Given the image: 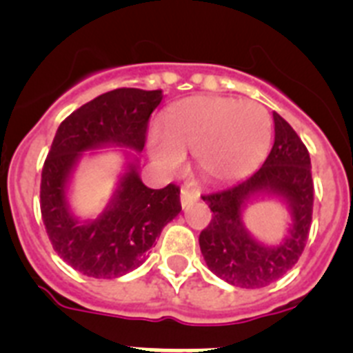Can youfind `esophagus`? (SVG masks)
I'll use <instances>...</instances> for the list:
<instances>
[{
  "mask_svg": "<svg viewBox=\"0 0 353 353\" xmlns=\"http://www.w3.org/2000/svg\"><path fill=\"white\" fill-rule=\"evenodd\" d=\"M196 199H199V193L196 192H192V190L188 188L181 190V205H183V208H188V205L193 204Z\"/></svg>",
  "mask_w": 353,
  "mask_h": 353,
  "instance_id": "obj_1",
  "label": "esophagus"
}]
</instances>
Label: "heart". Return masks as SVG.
Segmentation results:
<instances>
[{
    "instance_id": "1",
    "label": "heart",
    "mask_w": 353,
    "mask_h": 353,
    "mask_svg": "<svg viewBox=\"0 0 353 353\" xmlns=\"http://www.w3.org/2000/svg\"><path fill=\"white\" fill-rule=\"evenodd\" d=\"M271 137V116L256 101L195 97L167 110L165 130L149 128L148 149L151 158L169 170L183 165L184 151H193L200 172L225 181L255 169L268 153Z\"/></svg>"
}]
</instances>
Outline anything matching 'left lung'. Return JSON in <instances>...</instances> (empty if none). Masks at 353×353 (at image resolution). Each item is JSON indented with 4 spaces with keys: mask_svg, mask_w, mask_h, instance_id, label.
<instances>
[{
    "mask_svg": "<svg viewBox=\"0 0 353 353\" xmlns=\"http://www.w3.org/2000/svg\"><path fill=\"white\" fill-rule=\"evenodd\" d=\"M274 144L263 165L252 176L223 192L204 195L212 220L200 232L199 244L209 271L234 287L260 288L287 274L304 246L313 214V179L306 145L278 112ZM268 194L288 208L291 221L281 243L265 245L243 223L248 203Z\"/></svg>",
    "mask_w": 353,
    "mask_h": 353,
    "instance_id": "1",
    "label": "left lung"
}]
</instances>
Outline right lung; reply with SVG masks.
<instances>
[{
	"label": "right lung",
	"instance_id": "right-lung-1",
	"mask_svg": "<svg viewBox=\"0 0 353 353\" xmlns=\"http://www.w3.org/2000/svg\"><path fill=\"white\" fill-rule=\"evenodd\" d=\"M163 91L121 88L103 93L59 125L42 170L40 209L52 248L68 265L91 278H121L142 265L163 227L181 212L179 188H148L139 174L149 116ZM130 148L110 204L97 219H81L68 190L88 150Z\"/></svg>",
	"mask_w": 353,
	"mask_h": 353
}]
</instances>
